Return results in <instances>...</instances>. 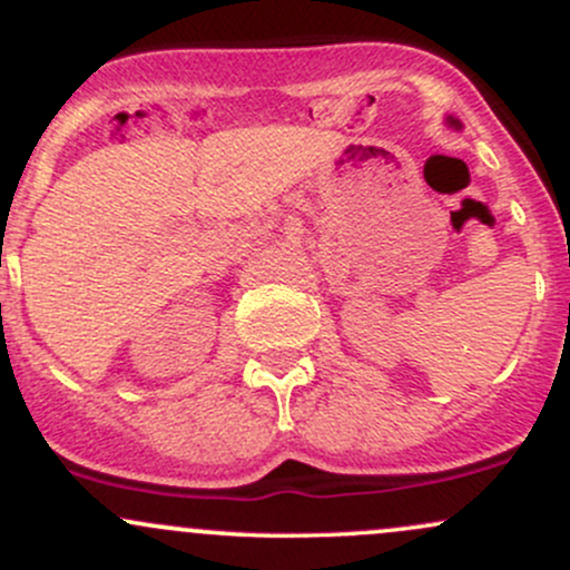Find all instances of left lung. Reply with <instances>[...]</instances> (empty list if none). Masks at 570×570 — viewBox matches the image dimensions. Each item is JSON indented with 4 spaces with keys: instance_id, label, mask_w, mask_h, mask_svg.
<instances>
[{
    "instance_id": "obj_1",
    "label": "left lung",
    "mask_w": 570,
    "mask_h": 570,
    "mask_svg": "<svg viewBox=\"0 0 570 570\" xmlns=\"http://www.w3.org/2000/svg\"><path fill=\"white\" fill-rule=\"evenodd\" d=\"M450 124H452V126H460V124H458V120H452V118H450Z\"/></svg>"
}]
</instances>
